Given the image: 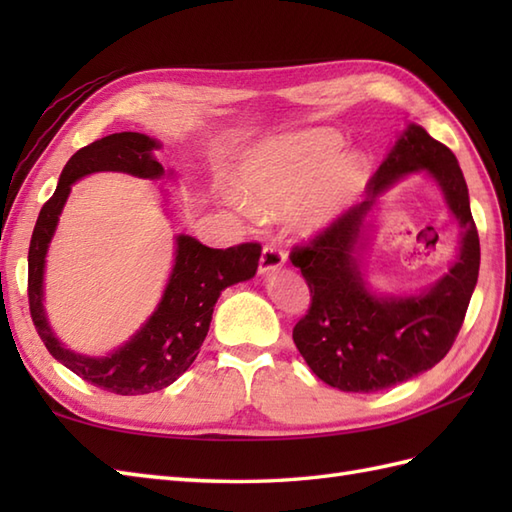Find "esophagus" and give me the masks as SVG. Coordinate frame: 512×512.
I'll return each mask as SVG.
<instances>
[{"mask_svg": "<svg viewBox=\"0 0 512 512\" xmlns=\"http://www.w3.org/2000/svg\"><path fill=\"white\" fill-rule=\"evenodd\" d=\"M286 253L277 242H266L262 248V257H259V273H270L284 266Z\"/></svg>", "mask_w": 512, "mask_h": 512, "instance_id": "1", "label": "esophagus"}]
</instances>
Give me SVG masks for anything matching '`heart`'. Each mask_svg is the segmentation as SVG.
Returning a JSON list of instances; mask_svg holds the SVG:
<instances>
[{
    "label": "heart",
    "instance_id": "1",
    "mask_svg": "<svg viewBox=\"0 0 512 512\" xmlns=\"http://www.w3.org/2000/svg\"><path fill=\"white\" fill-rule=\"evenodd\" d=\"M343 147V136L332 129H308L268 140L242 162L237 184L250 202L264 209L288 206L306 194L303 222L321 226L345 209L365 173L363 156H341ZM239 204L250 209L246 202Z\"/></svg>",
    "mask_w": 512,
    "mask_h": 512
}]
</instances>
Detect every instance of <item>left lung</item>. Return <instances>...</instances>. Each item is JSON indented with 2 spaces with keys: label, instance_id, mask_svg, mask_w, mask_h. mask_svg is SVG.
Here are the masks:
<instances>
[{
  "label": "left lung",
  "instance_id": "8db88e82",
  "mask_svg": "<svg viewBox=\"0 0 512 512\" xmlns=\"http://www.w3.org/2000/svg\"><path fill=\"white\" fill-rule=\"evenodd\" d=\"M429 170L445 191L465 231L459 262L422 298L378 300L362 286L353 250L378 192L411 170ZM310 288V308L292 341L323 383L372 394L427 372L458 336L480 273V237L469 189L453 151L422 127L409 125L367 184V200L290 250Z\"/></svg>",
  "mask_w": 512,
  "mask_h": 512
}]
</instances>
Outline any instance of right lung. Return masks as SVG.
Returning <instances> with one entry per match:
<instances>
[{
	"mask_svg": "<svg viewBox=\"0 0 512 512\" xmlns=\"http://www.w3.org/2000/svg\"><path fill=\"white\" fill-rule=\"evenodd\" d=\"M158 147L145 134H110L83 147L63 167L57 191L41 206L28 248V306L39 339L48 352L85 383L121 396L151 394L178 380L198 356L209 332L213 306L220 292L257 273L262 244L244 242L231 248H209L198 239L180 235L176 266L158 303L132 341L105 358H90L63 350L48 328L43 314V264L46 250L59 222V213L74 180L94 171H123L138 178H160L165 169L151 156Z\"/></svg>",
	"mask_w": 512,
	"mask_h": 512,
	"instance_id": "right-lung-1",
	"label": "right lung"
}]
</instances>
